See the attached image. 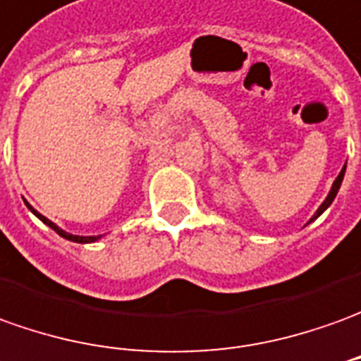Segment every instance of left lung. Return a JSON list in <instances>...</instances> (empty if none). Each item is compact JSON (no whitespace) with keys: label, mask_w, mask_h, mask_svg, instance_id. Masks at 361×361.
Listing matches in <instances>:
<instances>
[{"label":"left lung","mask_w":361,"mask_h":361,"mask_svg":"<svg viewBox=\"0 0 361 361\" xmlns=\"http://www.w3.org/2000/svg\"><path fill=\"white\" fill-rule=\"evenodd\" d=\"M344 173H346V165H344V169L340 171V175L336 176V180H334V185H332V190L328 192L326 200H324V202L320 204V208H318V210H317V214H314V216L310 218V222H312V220H317L318 216H320V214L324 212V210H326L328 206L332 204V200H334V198H336V195H338V188H340V185H342V178H344Z\"/></svg>","instance_id":"8db88e82"}]
</instances>
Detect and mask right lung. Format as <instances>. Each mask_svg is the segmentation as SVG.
<instances>
[{
	"instance_id": "right-lung-1",
	"label": "right lung",
	"mask_w": 361,
	"mask_h": 361,
	"mask_svg": "<svg viewBox=\"0 0 361 361\" xmlns=\"http://www.w3.org/2000/svg\"><path fill=\"white\" fill-rule=\"evenodd\" d=\"M29 210H31V212H33L35 216L39 218V220H43V222L47 224L49 228H52V230H54V232L59 233V235H62V238H66V240H71V242H76V243H90V242H96V240H98V238H94V235H90V238H88V235H72V233H68V232H64V230H61L59 226H54V224H52L51 220H49V218H44V216H41V214L37 212V210H33L31 206H29Z\"/></svg>"
}]
</instances>
